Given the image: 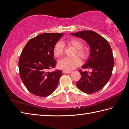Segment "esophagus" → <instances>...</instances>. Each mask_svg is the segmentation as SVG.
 Listing matches in <instances>:
<instances>
[{
	"mask_svg": "<svg viewBox=\"0 0 129 129\" xmlns=\"http://www.w3.org/2000/svg\"><path fill=\"white\" fill-rule=\"evenodd\" d=\"M62 72L63 73H71V71H67V70H63Z\"/></svg>",
	"mask_w": 129,
	"mask_h": 129,
	"instance_id": "34e87169",
	"label": "esophagus"
}]
</instances>
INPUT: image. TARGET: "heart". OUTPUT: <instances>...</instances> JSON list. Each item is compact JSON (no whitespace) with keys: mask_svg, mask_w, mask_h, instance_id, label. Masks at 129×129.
<instances>
[{"mask_svg":"<svg viewBox=\"0 0 129 129\" xmlns=\"http://www.w3.org/2000/svg\"><path fill=\"white\" fill-rule=\"evenodd\" d=\"M68 44L73 46L76 50L74 56L78 55L82 59H86L89 55L88 51L83 49V43L77 38H72L67 41ZM53 54L56 57H59L64 54V45L61 42H58L55 44L53 48ZM81 61L78 56L69 58L65 57L61 59L58 63V67L64 70H72L77 67L81 64Z\"/></svg>","mask_w":129,"mask_h":129,"instance_id":"1","label":"heart"}]
</instances>
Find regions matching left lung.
<instances>
[{
  "instance_id": "8db88e82",
  "label": "left lung",
  "mask_w": 129,
  "mask_h": 129,
  "mask_svg": "<svg viewBox=\"0 0 129 129\" xmlns=\"http://www.w3.org/2000/svg\"><path fill=\"white\" fill-rule=\"evenodd\" d=\"M83 39L90 46V54L82 68L91 69V72L79 70L81 79L77 83L81 91L93 93L104 87L110 79L114 65L112 50L109 43L92 30H83L71 33Z\"/></svg>"
}]
</instances>
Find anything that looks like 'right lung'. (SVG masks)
Instances as JSON below:
<instances>
[{
  "label": "right lung",
  "instance_id": "1",
  "mask_svg": "<svg viewBox=\"0 0 129 129\" xmlns=\"http://www.w3.org/2000/svg\"><path fill=\"white\" fill-rule=\"evenodd\" d=\"M63 35L57 33L39 34L28 41L22 51L18 62L21 79L34 95L48 96L58 85L62 71H48L56 66L53 48Z\"/></svg>",
  "mask_w": 129,
  "mask_h": 129
}]
</instances>
